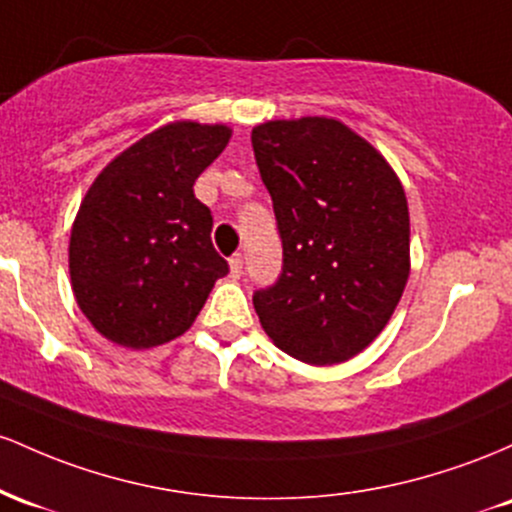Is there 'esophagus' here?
Here are the masks:
<instances>
[{
    "instance_id": "esophagus-1",
    "label": "esophagus",
    "mask_w": 512,
    "mask_h": 512,
    "mask_svg": "<svg viewBox=\"0 0 512 512\" xmlns=\"http://www.w3.org/2000/svg\"><path fill=\"white\" fill-rule=\"evenodd\" d=\"M229 273H232V278H241V273H244V256L234 254L229 258Z\"/></svg>"
}]
</instances>
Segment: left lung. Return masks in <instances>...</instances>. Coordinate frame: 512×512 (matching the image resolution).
<instances>
[{
  "instance_id": "left-lung-1",
  "label": "left lung",
  "mask_w": 512,
  "mask_h": 512,
  "mask_svg": "<svg viewBox=\"0 0 512 512\" xmlns=\"http://www.w3.org/2000/svg\"><path fill=\"white\" fill-rule=\"evenodd\" d=\"M283 244L278 280L254 292L261 326L309 365L358 355L409 280V205L382 154L331 118L251 130Z\"/></svg>"
}]
</instances>
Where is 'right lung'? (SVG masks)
Here are the masks:
<instances>
[{
	"mask_svg": "<svg viewBox=\"0 0 512 512\" xmlns=\"http://www.w3.org/2000/svg\"><path fill=\"white\" fill-rule=\"evenodd\" d=\"M225 125L174 123L101 171L72 227V290L108 341L152 348L181 336L229 273L193 183L229 142Z\"/></svg>",
	"mask_w": 512,
	"mask_h": 512,
	"instance_id": "add662e5",
	"label": "right lung"
}]
</instances>
